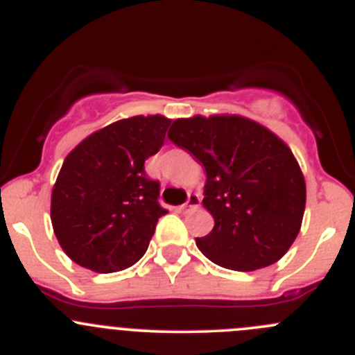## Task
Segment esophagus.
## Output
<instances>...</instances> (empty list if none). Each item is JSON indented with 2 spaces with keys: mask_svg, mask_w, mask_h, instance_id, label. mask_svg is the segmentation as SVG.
Here are the masks:
<instances>
[{
  "mask_svg": "<svg viewBox=\"0 0 355 355\" xmlns=\"http://www.w3.org/2000/svg\"><path fill=\"white\" fill-rule=\"evenodd\" d=\"M199 206H201V198L198 194H189L187 202L182 205V211H192V209H198Z\"/></svg>",
  "mask_w": 355,
  "mask_h": 355,
  "instance_id": "34e87169",
  "label": "esophagus"
}]
</instances>
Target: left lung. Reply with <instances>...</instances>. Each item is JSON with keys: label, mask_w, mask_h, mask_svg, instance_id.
Instances as JSON below:
<instances>
[{"label": "left lung", "mask_w": 355, "mask_h": 355, "mask_svg": "<svg viewBox=\"0 0 355 355\" xmlns=\"http://www.w3.org/2000/svg\"><path fill=\"white\" fill-rule=\"evenodd\" d=\"M206 170L202 205L215 218L199 250L220 267L257 270L276 263L300 232L305 180L290 147L239 116L177 119L168 132Z\"/></svg>", "instance_id": "obj_1"}]
</instances>
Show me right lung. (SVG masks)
<instances>
[{
  "instance_id": "right-lung-1",
  "label": "right lung",
  "mask_w": 355,
  "mask_h": 355,
  "mask_svg": "<svg viewBox=\"0 0 355 355\" xmlns=\"http://www.w3.org/2000/svg\"><path fill=\"white\" fill-rule=\"evenodd\" d=\"M170 123L163 116L121 119L65 157L51 192V225L72 261L109 274L144 257L168 213L159 180L149 178L144 163L161 149Z\"/></svg>"
}]
</instances>
